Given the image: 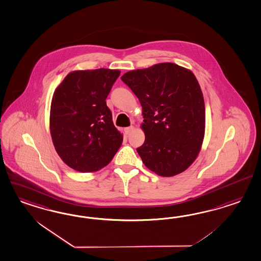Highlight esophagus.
Instances as JSON below:
<instances>
[{
	"label": "esophagus",
	"mask_w": 261,
	"mask_h": 261,
	"mask_svg": "<svg viewBox=\"0 0 261 261\" xmlns=\"http://www.w3.org/2000/svg\"><path fill=\"white\" fill-rule=\"evenodd\" d=\"M134 130V126H130V127H126L125 128V134H129L130 133H133Z\"/></svg>",
	"instance_id": "obj_1"
}]
</instances>
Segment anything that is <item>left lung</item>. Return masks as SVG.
I'll use <instances>...</instances> for the list:
<instances>
[{"mask_svg": "<svg viewBox=\"0 0 261 261\" xmlns=\"http://www.w3.org/2000/svg\"><path fill=\"white\" fill-rule=\"evenodd\" d=\"M121 79L142 106L145 142L137 152L144 165L163 177L186 171L205 135V103L196 77L186 67L160 63Z\"/></svg>", "mask_w": 261, "mask_h": 261, "instance_id": "8db88e82", "label": "left lung"}]
</instances>
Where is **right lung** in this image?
<instances>
[{
  "instance_id": "right-lung-1",
  "label": "right lung",
  "mask_w": 261,
  "mask_h": 261,
  "mask_svg": "<svg viewBox=\"0 0 261 261\" xmlns=\"http://www.w3.org/2000/svg\"><path fill=\"white\" fill-rule=\"evenodd\" d=\"M118 69L74 70L53 93L49 129L64 163L80 172H93L112 160L123 134L112 122L106 99L120 75Z\"/></svg>"
}]
</instances>
